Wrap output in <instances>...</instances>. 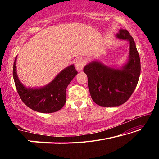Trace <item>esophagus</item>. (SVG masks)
<instances>
[{
	"label": "esophagus",
	"mask_w": 159,
	"mask_h": 159,
	"mask_svg": "<svg viewBox=\"0 0 159 159\" xmlns=\"http://www.w3.org/2000/svg\"><path fill=\"white\" fill-rule=\"evenodd\" d=\"M85 60L81 57H79L76 58V61H75V67H76V69L77 71H81L83 69V66H85Z\"/></svg>",
	"instance_id": "esophagus-1"
}]
</instances>
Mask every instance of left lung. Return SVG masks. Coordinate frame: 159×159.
Returning <instances> with one entry per match:
<instances>
[{
	"label": "left lung",
	"instance_id": "1",
	"mask_svg": "<svg viewBox=\"0 0 159 159\" xmlns=\"http://www.w3.org/2000/svg\"><path fill=\"white\" fill-rule=\"evenodd\" d=\"M116 36L130 43L128 62L119 69L93 61L83 69L88 76L91 98L101 107H116L125 103L135 89L140 75V59L133 38L123 29Z\"/></svg>",
	"mask_w": 159,
	"mask_h": 159
}]
</instances>
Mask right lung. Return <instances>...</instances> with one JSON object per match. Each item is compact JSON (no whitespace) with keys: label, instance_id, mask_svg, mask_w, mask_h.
<instances>
[{"label":"right lung","instance_id":"1","mask_svg":"<svg viewBox=\"0 0 159 159\" xmlns=\"http://www.w3.org/2000/svg\"><path fill=\"white\" fill-rule=\"evenodd\" d=\"M17 57L13 64V78L16 89L22 102L29 108L41 113H53L61 109L66 102V89L78 74L74 64L59 73L52 81L39 88H26L20 82L16 68Z\"/></svg>","mask_w":159,"mask_h":159}]
</instances>
